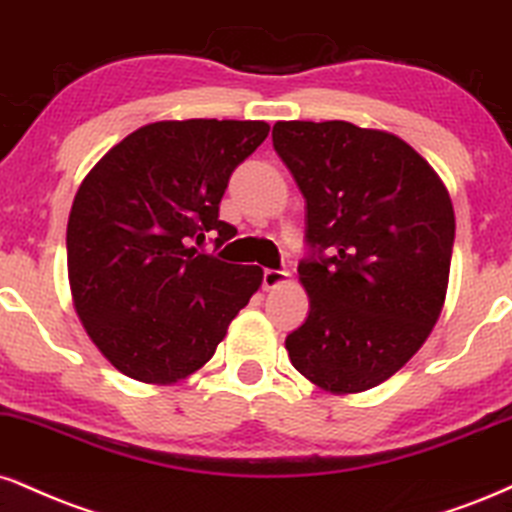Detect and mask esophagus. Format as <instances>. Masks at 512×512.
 Listing matches in <instances>:
<instances>
[{"label": "esophagus", "instance_id": "34e87169", "mask_svg": "<svg viewBox=\"0 0 512 512\" xmlns=\"http://www.w3.org/2000/svg\"><path fill=\"white\" fill-rule=\"evenodd\" d=\"M288 281H291V274L281 272V269H267V272H264V276H262L264 291H274V288H279Z\"/></svg>", "mask_w": 512, "mask_h": 512}]
</instances>
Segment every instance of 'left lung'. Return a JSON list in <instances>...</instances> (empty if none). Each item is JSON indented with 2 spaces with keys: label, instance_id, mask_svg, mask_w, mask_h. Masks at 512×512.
I'll return each instance as SVG.
<instances>
[{
  "label": "left lung",
  "instance_id": "left-lung-1",
  "mask_svg": "<svg viewBox=\"0 0 512 512\" xmlns=\"http://www.w3.org/2000/svg\"><path fill=\"white\" fill-rule=\"evenodd\" d=\"M272 140L305 197L307 243L317 250L298 267L310 315L286 338L288 357L322 391H369L439 322L455 238L451 195L389 131L276 121Z\"/></svg>",
  "mask_w": 512,
  "mask_h": 512
}]
</instances>
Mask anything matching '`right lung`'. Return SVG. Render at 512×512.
I'll return each mask as SVG.
<instances>
[{"label": "right lung", "mask_w": 512, "mask_h": 512, "mask_svg": "<svg viewBox=\"0 0 512 512\" xmlns=\"http://www.w3.org/2000/svg\"><path fill=\"white\" fill-rule=\"evenodd\" d=\"M264 121H155L116 143L73 197L66 257L76 315L121 374L176 384L205 367L262 286L255 264L193 248L236 236L219 219L229 176Z\"/></svg>", "instance_id": "obj_1"}]
</instances>
